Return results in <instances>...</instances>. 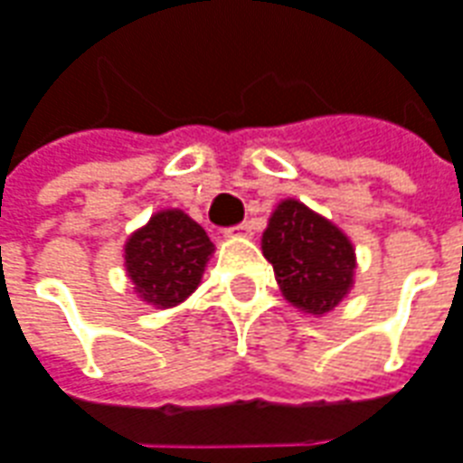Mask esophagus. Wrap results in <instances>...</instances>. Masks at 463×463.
Instances as JSON below:
<instances>
[{"label":"esophagus","mask_w":463,"mask_h":463,"mask_svg":"<svg viewBox=\"0 0 463 463\" xmlns=\"http://www.w3.org/2000/svg\"><path fill=\"white\" fill-rule=\"evenodd\" d=\"M231 232H238V235H250V232H253V221H242L241 225L231 228Z\"/></svg>","instance_id":"34e87169"}]
</instances>
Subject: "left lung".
<instances>
[{
	"instance_id": "1",
	"label": "left lung",
	"mask_w": 463,
	"mask_h": 463,
	"mask_svg": "<svg viewBox=\"0 0 463 463\" xmlns=\"http://www.w3.org/2000/svg\"><path fill=\"white\" fill-rule=\"evenodd\" d=\"M263 255L286 300L306 313L333 310L354 283V245L298 200H283L263 232Z\"/></svg>"
}]
</instances>
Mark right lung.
Here are the masks:
<instances>
[{
    "mask_svg": "<svg viewBox=\"0 0 463 463\" xmlns=\"http://www.w3.org/2000/svg\"><path fill=\"white\" fill-rule=\"evenodd\" d=\"M213 253L208 232L183 210H163L125 245V265L142 300L170 308L198 288Z\"/></svg>",
    "mask_w": 463,
    "mask_h": 463,
    "instance_id": "right-lung-1",
    "label": "right lung"
}]
</instances>
